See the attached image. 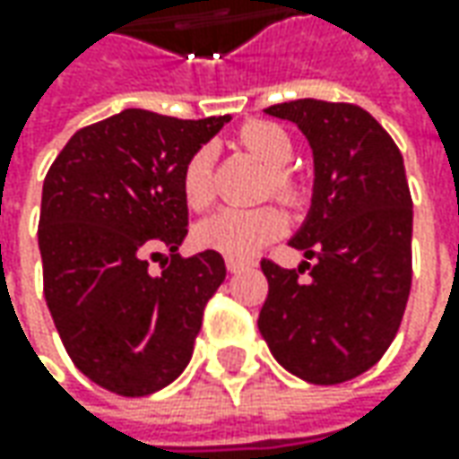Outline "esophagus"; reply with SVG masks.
Instances as JSON below:
<instances>
[{
	"label": "esophagus",
	"instance_id": "34e87169",
	"mask_svg": "<svg viewBox=\"0 0 459 459\" xmlns=\"http://www.w3.org/2000/svg\"><path fill=\"white\" fill-rule=\"evenodd\" d=\"M224 263H227V271L230 273H242V271H247L253 265L250 260H239V257H227Z\"/></svg>",
	"mask_w": 459,
	"mask_h": 459
}]
</instances>
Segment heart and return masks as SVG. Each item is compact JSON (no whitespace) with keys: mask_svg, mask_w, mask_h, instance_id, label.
<instances>
[{"mask_svg":"<svg viewBox=\"0 0 459 459\" xmlns=\"http://www.w3.org/2000/svg\"><path fill=\"white\" fill-rule=\"evenodd\" d=\"M239 145L255 155L260 163L271 168L268 173V191H273L275 199L289 206L304 199V186L296 178L291 168H286L293 158V143L289 133L268 119L245 122L238 133ZM212 163L214 152L209 145H202L188 155L181 170V191L188 209H206L214 196L212 184ZM286 220L275 206H255V209H220L212 217L196 224L194 239L204 250H214L227 257H250L260 247L273 242L283 235Z\"/></svg>","mask_w":459,"mask_h":459,"instance_id":"heart-1","label":"heart"}]
</instances>
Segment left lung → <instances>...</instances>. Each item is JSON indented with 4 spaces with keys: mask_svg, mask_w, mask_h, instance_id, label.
<instances>
[{
    "mask_svg": "<svg viewBox=\"0 0 459 459\" xmlns=\"http://www.w3.org/2000/svg\"><path fill=\"white\" fill-rule=\"evenodd\" d=\"M265 112L307 134L316 178L307 224L291 239L304 265L260 260L268 299L257 326L289 373L337 385L385 355L409 301L414 209L403 158L358 104L296 99Z\"/></svg>",
    "mask_w": 459,
    "mask_h": 459,
    "instance_id": "1",
    "label": "left lung"
}]
</instances>
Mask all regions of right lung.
Masks as SVG:
<instances>
[{"label":"right lung","instance_id":"1","mask_svg":"<svg viewBox=\"0 0 459 459\" xmlns=\"http://www.w3.org/2000/svg\"><path fill=\"white\" fill-rule=\"evenodd\" d=\"M227 119L125 109L81 127L45 176V301L74 365L117 396H148L184 373L227 275L214 250L178 253L188 232L181 170ZM163 252L171 260L151 276L147 260Z\"/></svg>","mask_w":459,"mask_h":459}]
</instances>
